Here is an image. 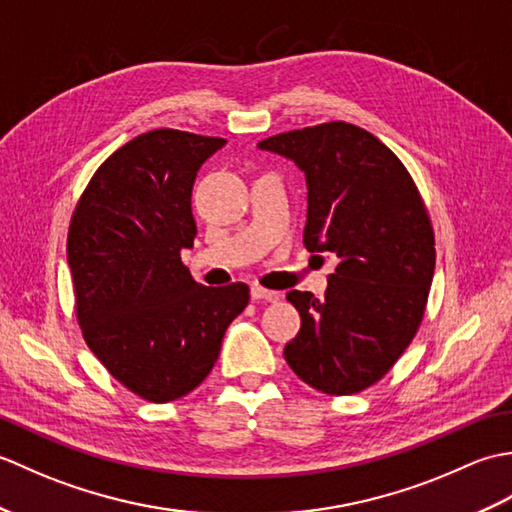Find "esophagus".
Masks as SVG:
<instances>
[{"label": "esophagus", "instance_id": "1", "mask_svg": "<svg viewBox=\"0 0 512 512\" xmlns=\"http://www.w3.org/2000/svg\"><path fill=\"white\" fill-rule=\"evenodd\" d=\"M250 297H253L255 301H277L281 295L275 290H266L262 286H253L250 288Z\"/></svg>", "mask_w": 512, "mask_h": 512}]
</instances>
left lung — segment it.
Segmentation results:
<instances>
[{"instance_id":"obj_1","label":"left lung","mask_w":512,"mask_h":512,"mask_svg":"<svg viewBox=\"0 0 512 512\" xmlns=\"http://www.w3.org/2000/svg\"><path fill=\"white\" fill-rule=\"evenodd\" d=\"M257 147L306 173L303 244L339 257L323 299L286 295L301 317L286 361L323 394H358L394 367L420 328L436 268L427 206L394 151L356 125L295 129Z\"/></svg>"}]
</instances>
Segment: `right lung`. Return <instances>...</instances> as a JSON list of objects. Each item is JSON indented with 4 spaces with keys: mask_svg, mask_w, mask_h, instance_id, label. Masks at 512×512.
<instances>
[{
    "mask_svg": "<svg viewBox=\"0 0 512 512\" xmlns=\"http://www.w3.org/2000/svg\"><path fill=\"white\" fill-rule=\"evenodd\" d=\"M224 138L154 129L116 149L85 187L68 231L76 319L94 356L149 402L209 376L246 284L209 288L182 264L198 233L191 191Z\"/></svg>",
    "mask_w": 512,
    "mask_h": 512,
    "instance_id": "obj_1",
    "label": "right lung"
}]
</instances>
